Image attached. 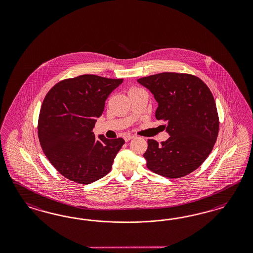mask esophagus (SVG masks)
Instances as JSON below:
<instances>
[{"instance_id":"obj_1","label":"esophagus","mask_w":253,"mask_h":253,"mask_svg":"<svg viewBox=\"0 0 253 253\" xmlns=\"http://www.w3.org/2000/svg\"><path fill=\"white\" fill-rule=\"evenodd\" d=\"M124 140H125V142H129L130 140H131L133 136L132 135H129V134H126V135H124Z\"/></svg>"}]
</instances>
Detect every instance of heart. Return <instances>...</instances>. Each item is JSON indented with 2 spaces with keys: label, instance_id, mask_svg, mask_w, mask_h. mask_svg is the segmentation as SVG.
Listing matches in <instances>:
<instances>
[{
  "label": "heart",
  "instance_id": "obj_1",
  "mask_svg": "<svg viewBox=\"0 0 253 253\" xmlns=\"http://www.w3.org/2000/svg\"><path fill=\"white\" fill-rule=\"evenodd\" d=\"M138 90H140V89H138V88H136V87H131V88L130 89V91H129V92H134V91H138Z\"/></svg>",
  "mask_w": 253,
  "mask_h": 253
}]
</instances>
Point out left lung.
<instances>
[{
	"instance_id": "obj_1",
	"label": "left lung",
	"mask_w": 253,
	"mask_h": 253,
	"mask_svg": "<svg viewBox=\"0 0 253 253\" xmlns=\"http://www.w3.org/2000/svg\"><path fill=\"white\" fill-rule=\"evenodd\" d=\"M138 83L158 102L156 119L163 121L169 137L161 145L148 139L144 158L155 173L169 178L189 174L204 162L214 146L219 118L214 98L199 78L163 72Z\"/></svg>"
}]
</instances>
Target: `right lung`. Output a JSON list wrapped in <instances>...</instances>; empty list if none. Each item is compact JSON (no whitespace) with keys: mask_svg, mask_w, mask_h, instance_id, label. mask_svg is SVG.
I'll list each match as a JSON object with an SVG mask.
<instances>
[{"mask_svg":"<svg viewBox=\"0 0 253 253\" xmlns=\"http://www.w3.org/2000/svg\"><path fill=\"white\" fill-rule=\"evenodd\" d=\"M123 79L82 75L54 85L39 116L38 136L43 153L63 176L78 184L95 182L110 171L123 138L92 132L107 96Z\"/></svg>","mask_w":253,"mask_h":253,"instance_id":"1","label":"right lung"}]
</instances>
